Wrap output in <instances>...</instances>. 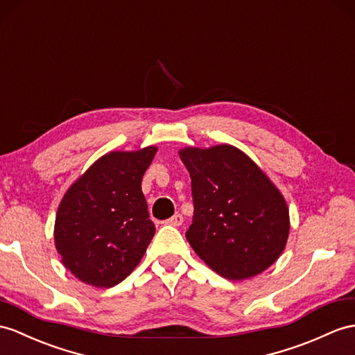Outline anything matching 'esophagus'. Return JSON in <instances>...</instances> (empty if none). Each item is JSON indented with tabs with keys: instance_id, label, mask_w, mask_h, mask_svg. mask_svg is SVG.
Returning <instances> with one entry per match:
<instances>
[{
	"instance_id": "esophagus-1",
	"label": "esophagus",
	"mask_w": 355,
	"mask_h": 355,
	"mask_svg": "<svg viewBox=\"0 0 355 355\" xmlns=\"http://www.w3.org/2000/svg\"><path fill=\"white\" fill-rule=\"evenodd\" d=\"M166 223L170 224V226L178 227V226H180V224L184 223V217H182V215H180V214H175V215H173L171 218H168Z\"/></svg>"
}]
</instances>
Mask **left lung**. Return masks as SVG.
Listing matches in <instances>:
<instances>
[{"mask_svg": "<svg viewBox=\"0 0 355 355\" xmlns=\"http://www.w3.org/2000/svg\"><path fill=\"white\" fill-rule=\"evenodd\" d=\"M179 157L191 178L194 215L185 236L197 256L230 280L270 268L291 227L279 189L235 146L185 148Z\"/></svg>", "mask_w": 355, "mask_h": 355, "instance_id": "1", "label": "left lung"}]
</instances>
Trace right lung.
<instances>
[{
	"label": "right lung",
	"mask_w": 355,
	"mask_h": 355,
	"mask_svg": "<svg viewBox=\"0 0 355 355\" xmlns=\"http://www.w3.org/2000/svg\"><path fill=\"white\" fill-rule=\"evenodd\" d=\"M155 153V146L110 152L67 189L57 211L54 241L76 279L112 288L140 263L155 235L141 191Z\"/></svg>",
	"instance_id": "obj_1"
}]
</instances>
